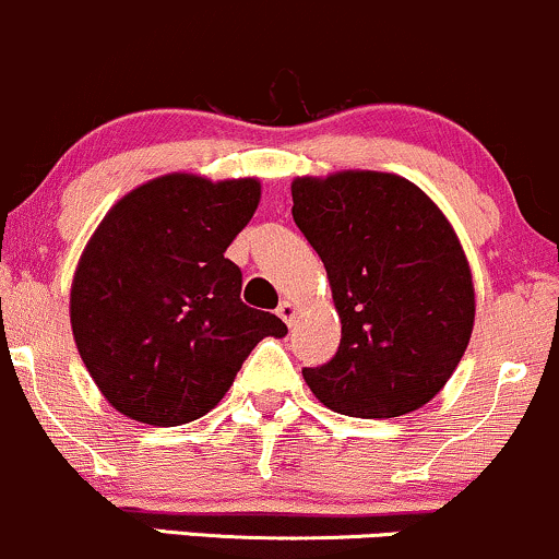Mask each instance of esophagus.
<instances>
[{
  "label": "esophagus",
  "instance_id": "1",
  "mask_svg": "<svg viewBox=\"0 0 559 559\" xmlns=\"http://www.w3.org/2000/svg\"><path fill=\"white\" fill-rule=\"evenodd\" d=\"M277 313H280L282 322L293 324V322H296V317H298V306L293 304V300H282V304L277 306Z\"/></svg>",
  "mask_w": 559,
  "mask_h": 559
}]
</instances>
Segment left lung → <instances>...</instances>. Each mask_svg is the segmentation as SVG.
Returning <instances> with one entry per match:
<instances>
[{
	"instance_id": "left-lung-1",
	"label": "left lung",
	"mask_w": 559,
	"mask_h": 559,
	"mask_svg": "<svg viewBox=\"0 0 559 559\" xmlns=\"http://www.w3.org/2000/svg\"><path fill=\"white\" fill-rule=\"evenodd\" d=\"M293 218L328 269L343 335L311 393L350 417H401L447 385L475 322L469 263L438 205L396 174L293 181Z\"/></svg>"
}]
</instances>
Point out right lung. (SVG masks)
<instances>
[{"instance_id":"obj_1","label":"right lung","mask_w":559,"mask_h":559,"mask_svg":"<svg viewBox=\"0 0 559 559\" xmlns=\"http://www.w3.org/2000/svg\"><path fill=\"white\" fill-rule=\"evenodd\" d=\"M261 200L255 179L166 174L123 195L81 253L71 328L112 409L174 428L211 412L255 343L285 322L242 304L224 259Z\"/></svg>"}]
</instances>
